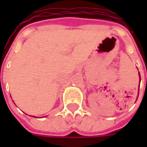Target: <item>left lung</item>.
Wrapping results in <instances>:
<instances>
[{
  "label": "left lung",
  "instance_id": "8db88e82",
  "mask_svg": "<svg viewBox=\"0 0 147 147\" xmlns=\"http://www.w3.org/2000/svg\"><path fill=\"white\" fill-rule=\"evenodd\" d=\"M139 77H140V74H139ZM140 80H141V79H140ZM146 83H147V79H146Z\"/></svg>",
  "mask_w": 147,
  "mask_h": 147
}]
</instances>
